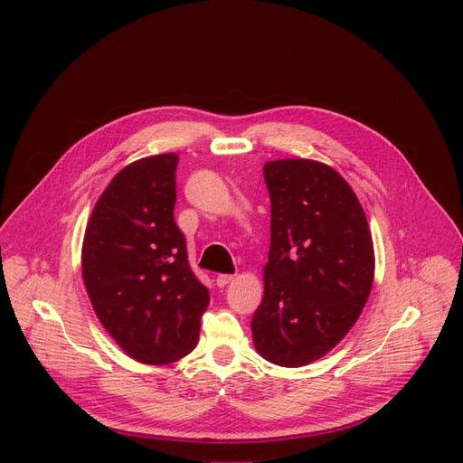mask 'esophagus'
Here are the masks:
<instances>
[{"label": "esophagus", "mask_w": 463, "mask_h": 463, "mask_svg": "<svg viewBox=\"0 0 463 463\" xmlns=\"http://www.w3.org/2000/svg\"><path fill=\"white\" fill-rule=\"evenodd\" d=\"M232 275H218V279H216V284H218V288H225L227 284H231L232 282Z\"/></svg>", "instance_id": "obj_1"}]
</instances>
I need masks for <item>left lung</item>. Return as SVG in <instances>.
I'll use <instances>...</instances> for the list:
<instances>
[{"label": "left lung", "mask_w": 463, "mask_h": 463, "mask_svg": "<svg viewBox=\"0 0 463 463\" xmlns=\"http://www.w3.org/2000/svg\"><path fill=\"white\" fill-rule=\"evenodd\" d=\"M271 249L252 315L256 352L279 366L320 359L350 332L373 284V241L352 186L324 163L263 165Z\"/></svg>", "instance_id": "8db88e82"}]
</instances>
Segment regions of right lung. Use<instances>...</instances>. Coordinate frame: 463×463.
Masks as SVG:
<instances>
[{"instance_id": "obj_1", "label": "right lung", "mask_w": 463, "mask_h": 463, "mask_svg": "<svg viewBox=\"0 0 463 463\" xmlns=\"http://www.w3.org/2000/svg\"><path fill=\"white\" fill-rule=\"evenodd\" d=\"M177 161L161 154L122 168L99 197L82 245V277L99 320L145 364L188 355L211 300L174 220Z\"/></svg>"}]
</instances>
